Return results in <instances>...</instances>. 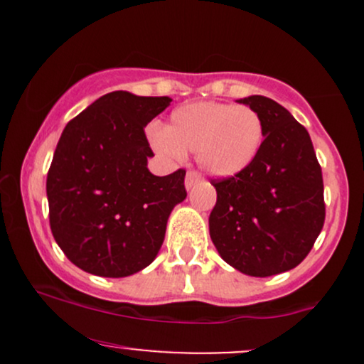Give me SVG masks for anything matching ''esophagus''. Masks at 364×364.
<instances>
[{
	"label": "esophagus",
	"instance_id": "esophagus-1",
	"mask_svg": "<svg viewBox=\"0 0 364 364\" xmlns=\"http://www.w3.org/2000/svg\"><path fill=\"white\" fill-rule=\"evenodd\" d=\"M200 174L196 173V171H193V169H190L186 173V178H185V186H186V190H191V188H193L196 183L200 181Z\"/></svg>",
	"mask_w": 364,
	"mask_h": 364
}]
</instances>
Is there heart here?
<instances>
[{"mask_svg": "<svg viewBox=\"0 0 364 364\" xmlns=\"http://www.w3.org/2000/svg\"><path fill=\"white\" fill-rule=\"evenodd\" d=\"M263 121L248 106L190 102L171 112L166 128L149 129L152 147L171 157L196 152V162L214 178H232L253 164L263 144Z\"/></svg>", "mask_w": 364, "mask_h": 364, "instance_id": "heart-1", "label": "heart"}]
</instances>
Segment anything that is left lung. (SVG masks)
I'll use <instances>...</instances> for the list:
<instances>
[{
    "label": "left lung",
    "instance_id": "8db88e82",
    "mask_svg": "<svg viewBox=\"0 0 364 364\" xmlns=\"http://www.w3.org/2000/svg\"><path fill=\"white\" fill-rule=\"evenodd\" d=\"M237 102L260 114L265 139L248 169L212 179L208 229L224 262L270 277L299 265L315 245L325 223L323 179L306 128L286 107L263 95Z\"/></svg>",
    "mask_w": 364,
    "mask_h": 364
}]
</instances>
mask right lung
Here are the masks:
<instances>
[{
  "instance_id": "right-lung-1",
  "label": "right lung",
  "mask_w": 364,
  "mask_h": 364,
  "mask_svg": "<svg viewBox=\"0 0 364 364\" xmlns=\"http://www.w3.org/2000/svg\"><path fill=\"white\" fill-rule=\"evenodd\" d=\"M169 97L109 92L66 124L46 181L49 224L68 260L101 277H128L157 257L185 169L154 176L144 128Z\"/></svg>"
}]
</instances>
